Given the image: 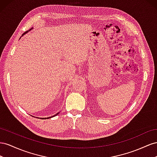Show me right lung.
Masks as SVG:
<instances>
[{
  "mask_svg": "<svg viewBox=\"0 0 157 157\" xmlns=\"http://www.w3.org/2000/svg\"><path fill=\"white\" fill-rule=\"evenodd\" d=\"M33 29V28H31V29H30L29 30H28V31H25V32L24 33H23V34H22V35H21V37L22 36H23V35H24L25 34H26L27 33H28V32H29V31H31V29ZM21 38V37H20ZM60 113V112H59V113H58L57 114H56L55 115H54V116H51V117H48V118H37V117H36V118H40V119H43V120H45V119H48V118H52V117H54V116H56V115H58V114H59ZM33 116V117H34V116Z\"/></svg>",
  "mask_w": 157,
  "mask_h": 157,
  "instance_id": "add662e5",
  "label": "right lung"
}]
</instances>
